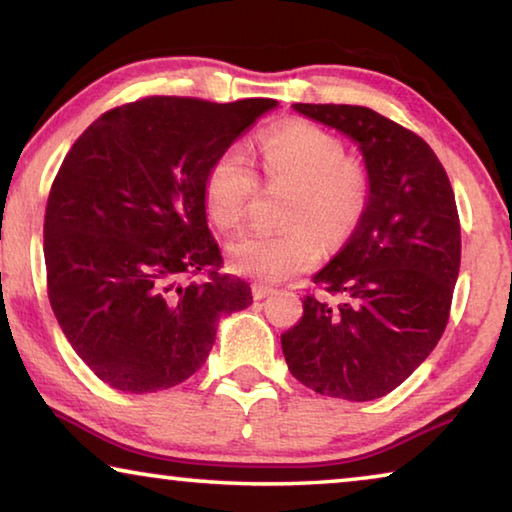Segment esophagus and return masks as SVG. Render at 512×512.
<instances>
[{"mask_svg":"<svg viewBox=\"0 0 512 512\" xmlns=\"http://www.w3.org/2000/svg\"><path fill=\"white\" fill-rule=\"evenodd\" d=\"M273 289L271 287H264V284H255L253 287V298L255 300H264V298H268V296H273Z\"/></svg>","mask_w":512,"mask_h":512,"instance_id":"obj_1","label":"esophagus"}]
</instances>
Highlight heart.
<instances>
[{"instance_id": "obj_1", "label": "heart", "mask_w": 512, "mask_h": 512, "mask_svg": "<svg viewBox=\"0 0 512 512\" xmlns=\"http://www.w3.org/2000/svg\"><path fill=\"white\" fill-rule=\"evenodd\" d=\"M262 167L268 178L296 185L287 212V232H246L230 241L228 264L235 273L262 282H280L309 271L323 241H339L357 225L366 207V173L343 160V146L311 124H287L262 140ZM257 192V173L244 146L232 144L212 160L203 180L210 219L223 230L244 223Z\"/></svg>"}]
</instances>
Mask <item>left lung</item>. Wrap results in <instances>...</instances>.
<instances>
[{
	"label": "left lung",
	"mask_w": 512,
	"mask_h": 512,
	"mask_svg": "<svg viewBox=\"0 0 512 512\" xmlns=\"http://www.w3.org/2000/svg\"><path fill=\"white\" fill-rule=\"evenodd\" d=\"M359 146L366 207L282 334L291 375L311 391L368 402L397 388L445 332L461 268L452 185L431 146L363 106L293 103Z\"/></svg>",
	"instance_id": "8db88e82"
}]
</instances>
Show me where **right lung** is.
Here are the masks:
<instances>
[{
    "label": "right lung",
    "instance_id": "add662e5",
    "mask_svg": "<svg viewBox=\"0 0 512 512\" xmlns=\"http://www.w3.org/2000/svg\"><path fill=\"white\" fill-rule=\"evenodd\" d=\"M273 99L149 97L108 110L65 155L45 214L51 309L108 386L158 393L203 366L216 325L253 302L207 228L212 160ZM205 272L207 281L183 283Z\"/></svg>",
    "mask_w": 512,
    "mask_h": 512
}]
</instances>
